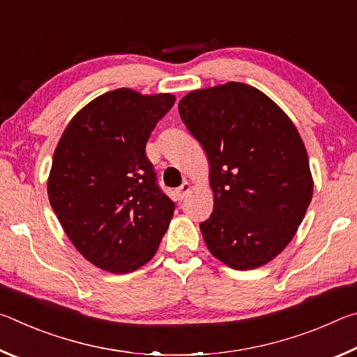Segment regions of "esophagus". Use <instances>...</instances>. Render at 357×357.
Returning a JSON list of instances; mask_svg holds the SVG:
<instances>
[{"mask_svg":"<svg viewBox=\"0 0 357 357\" xmlns=\"http://www.w3.org/2000/svg\"><path fill=\"white\" fill-rule=\"evenodd\" d=\"M190 189H192V185H190L189 183H187V181H185V183H183V185L178 187V189H176V197H178V200H184V198H185L187 195H189Z\"/></svg>","mask_w":357,"mask_h":357,"instance_id":"obj_1","label":"esophagus"}]
</instances>
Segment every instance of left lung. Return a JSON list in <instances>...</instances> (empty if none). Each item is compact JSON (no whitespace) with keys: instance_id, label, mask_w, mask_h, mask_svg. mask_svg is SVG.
Masks as SVG:
<instances>
[{"instance_id":"1","label":"left lung","mask_w":357,"mask_h":357,"mask_svg":"<svg viewBox=\"0 0 357 357\" xmlns=\"http://www.w3.org/2000/svg\"><path fill=\"white\" fill-rule=\"evenodd\" d=\"M178 110L209 162L214 211L200 223L209 252L238 271L269 263L293 239L313 195L293 121L239 82L190 91Z\"/></svg>"}]
</instances>
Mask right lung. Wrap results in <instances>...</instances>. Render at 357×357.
<instances>
[{
	"label": "right lung",
	"mask_w": 357,
	"mask_h": 357,
	"mask_svg": "<svg viewBox=\"0 0 357 357\" xmlns=\"http://www.w3.org/2000/svg\"><path fill=\"white\" fill-rule=\"evenodd\" d=\"M174 100L114 89L84 105L59 138L48 200L70 243L100 269L142 268L170 225L174 203L157 185L144 148Z\"/></svg>",
	"instance_id": "add662e5"
}]
</instances>
